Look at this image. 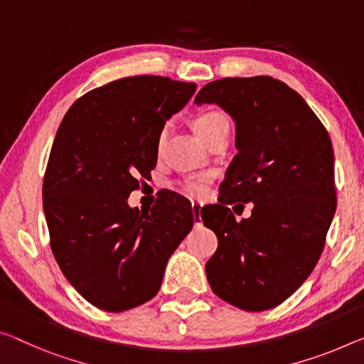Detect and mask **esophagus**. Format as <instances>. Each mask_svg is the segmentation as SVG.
<instances>
[{
  "instance_id": "1",
  "label": "esophagus",
  "mask_w": 364,
  "mask_h": 364,
  "mask_svg": "<svg viewBox=\"0 0 364 364\" xmlns=\"http://www.w3.org/2000/svg\"><path fill=\"white\" fill-rule=\"evenodd\" d=\"M200 205L199 203H193L191 204V210H193V217H194V223L200 225Z\"/></svg>"
}]
</instances>
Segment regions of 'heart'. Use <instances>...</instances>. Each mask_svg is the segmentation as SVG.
Masks as SVG:
<instances>
[{
  "mask_svg": "<svg viewBox=\"0 0 364 364\" xmlns=\"http://www.w3.org/2000/svg\"><path fill=\"white\" fill-rule=\"evenodd\" d=\"M228 119L223 113L217 112V109H205V112H200L194 119V131L200 139L205 141L207 137L213 134L217 129H220L222 126H227ZM166 129H161L159 136V146L165 139ZM209 183L210 176L209 175H200V176H191L188 180L181 183V189L184 194H188L189 198L193 199H203L205 198L207 191H209Z\"/></svg>",
  "mask_w": 364,
  "mask_h": 364,
  "instance_id": "heart-1",
  "label": "heart"
}]
</instances>
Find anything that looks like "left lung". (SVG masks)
I'll return each instance as SVG.
<instances>
[{
	"mask_svg": "<svg viewBox=\"0 0 364 364\" xmlns=\"http://www.w3.org/2000/svg\"><path fill=\"white\" fill-rule=\"evenodd\" d=\"M194 100L235 119L238 149L220 204L203 212L218 238L207 280L240 309L279 306L313 272L336 213L331 137L303 97L270 76L213 80ZM235 202H255L252 217L236 223L226 207Z\"/></svg>",
	"mask_w": 364,
	"mask_h": 364,
	"instance_id": "left-lung-1",
	"label": "left lung"
}]
</instances>
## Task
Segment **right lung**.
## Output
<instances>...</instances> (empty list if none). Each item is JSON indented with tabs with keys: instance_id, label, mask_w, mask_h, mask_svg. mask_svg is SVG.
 Wrapping results in <instances>:
<instances>
[{
	"instance_id": "add662e5",
	"label": "right lung",
	"mask_w": 364,
	"mask_h": 364,
	"mask_svg": "<svg viewBox=\"0 0 364 364\" xmlns=\"http://www.w3.org/2000/svg\"><path fill=\"white\" fill-rule=\"evenodd\" d=\"M194 82L132 76L73 103L56 131L43 178L53 256L90 304L121 313L157 295L170 256L191 232V204L168 193L151 210L128 198L157 164L165 121Z\"/></svg>"
}]
</instances>
